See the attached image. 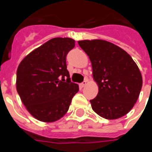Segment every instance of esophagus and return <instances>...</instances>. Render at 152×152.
I'll return each instance as SVG.
<instances>
[{
    "label": "esophagus",
    "mask_w": 152,
    "mask_h": 152,
    "mask_svg": "<svg viewBox=\"0 0 152 152\" xmlns=\"http://www.w3.org/2000/svg\"><path fill=\"white\" fill-rule=\"evenodd\" d=\"M86 85H87V81H86V80H85L84 82H82V83L80 84V87H81V88H83V87H85Z\"/></svg>",
    "instance_id": "obj_1"
}]
</instances>
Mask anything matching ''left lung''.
<instances>
[{
    "instance_id": "obj_1",
    "label": "left lung",
    "mask_w": 152,
    "mask_h": 152,
    "mask_svg": "<svg viewBox=\"0 0 152 152\" xmlns=\"http://www.w3.org/2000/svg\"><path fill=\"white\" fill-rule=\"evenodd\" d=\"M88 55L99 91L91 100L95 113L118 119L131 110L142 87V76L132 57L119 46L102 39L79 40Z\"/></svg>"
}]
</instances>
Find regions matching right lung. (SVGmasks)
<instances>
[{
	"mask_svg": "<svg viewBox=\"0 0 152 152\" xmlns=\"http://www.w3.org/2000/svg\"><path fill=\"white\" fill-rule=\"evenodd\" d=\"M75 45L71 38H53L27 55L17 70V91L36 119L52 123L62 118L79 85L72 83L66 56Z\"/></svg>",
	"mask_w": 152,
	"mask_h": 152,
	"instance_id": "add662e5",
	"label": "right lung"
}]
</instances>
